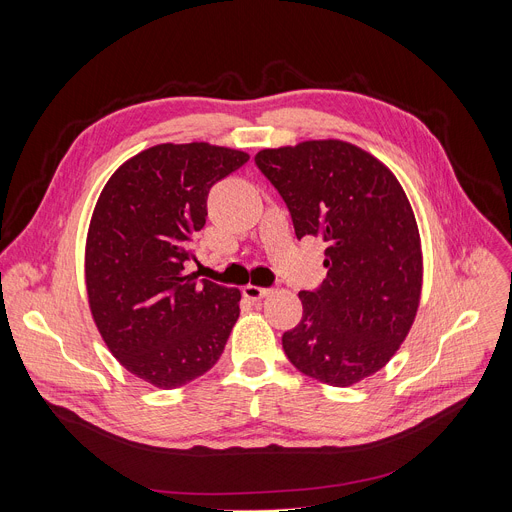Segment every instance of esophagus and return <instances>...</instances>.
I'll list each match as a JSON object with an SVG mask.
<instances>
[{
  "mask_svg": "<svg viewBox=\"0 0 512 512\" xmlns=\"http://www.w3.org/2000/svg\"><path fill=\"white\" fill-rule=\"evenodd\" d=\"M267 294H270V288H261V286H253V284H247L245 288H242V297L253 301V303L265 299Z\"/></svg>",
  "mask_w": 512,
  "mask_h": 512,
  "instance_id": "obj_1",
  "label": "esophagus"
}]
</instances>
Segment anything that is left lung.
<instances>
[{
  "mask_svg": "<svg viewBox=\"0 0 512 512\" xmlns=\"http://www.w3.org/2000/svg\"><path fill=\"white\" fill-rule=\"evenodd\" d=\"M284 199L294 234L326 242V280L301 290L303 317L284 332L290 363L330 386L380 371L407 338L421 294V242L394 174L342 141H305L255 155Z\"/></svg>",
  "mask_w": 512,
  "mask_h": 512,
  "instance_id": "1",
  "label": "left lung"
}]
</instances>
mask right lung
I'll use <instances>...</instances> for the list:
<instances>
[{
  "mask_svg": "<svg viewBox=\"0 0 512 512\" xmlns=\"http://www.w3.org/2000/svg\"><path fill=\"white\" fill-rule=\"evenodd\" d=\"M249 155L207 143L155 145L107 180L87 236V292L114 357L164 390L209 371L238 319L240 292L184 270L209 188Z\"/></svg>",
  "mask_w": 512,
  "mask_h": 512,
  "instance_id": "1",
  "label": "right lung"
}]
</instances>
